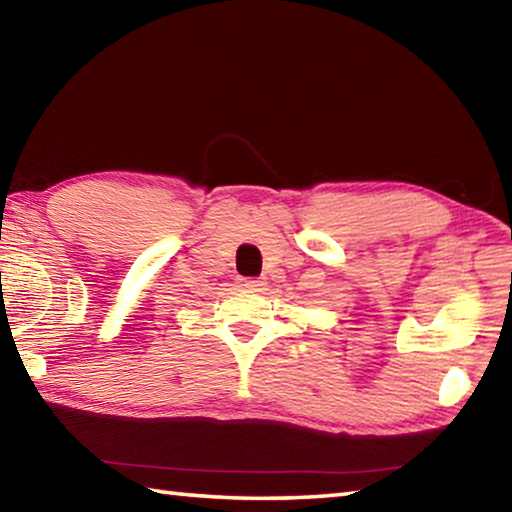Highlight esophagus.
<instances>
[{"instance_id": "34e87169", "label": "esophagus", "mask_w": 512, "mask_h": 512, "mask_svg": "<svg viewBox=\"0 0 512 512\" xmlns=\"http://www.w3.org/2000/svg\"><path fill=\"white\" fill-rule=\"evenodd\" d=\"M241 287L257 291V289L264 287V280H259V277H244V280H241Z\"/></svg>"}]
</instances>
